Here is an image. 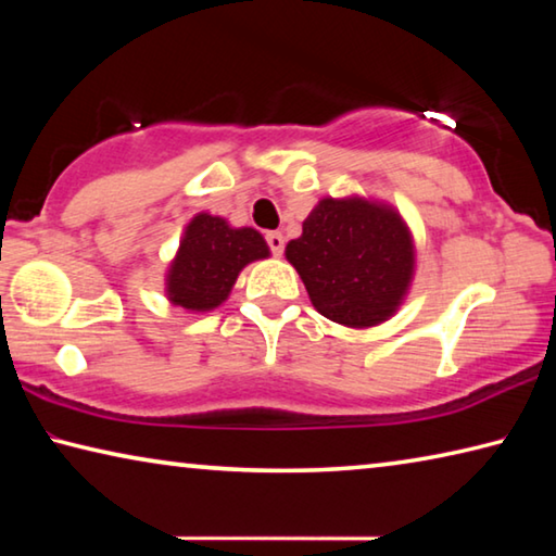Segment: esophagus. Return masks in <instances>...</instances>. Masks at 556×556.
Segmentation results:
<instances>
[{"label":"esophagus","mask_w":556,"mask_h":556,"mask_svg":"<svg viewBox=\"0 0 556 556\" xmlns=\"http://www.w3.org/2000/svg\"><path fill=\"white\" fill-rule=\"evenodd\" d=\"M267 244H269V250L279 257L281 252H285V235H281V232H267Z\"/></svg>","instance_id":"34e87169"}]
</instances>
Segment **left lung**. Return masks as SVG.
Listing matches in <instances>:
<instances>
[{"mask_svg": "<svg viewBox=\"0 0 556 556\" xmlns=\"http://www.w3.org/2000/svg\"><path fill=\"white\" fill-rule=\"evenodd\" d=\"M285 255L316 312L348 328L390 321L417 267L414 235L400 211L357 193L318 201Z\"/></svg>", "mask_w": 556, "mask_h": 556, "instance_id": "obj_1", "label": "left lung"}]
</instances>
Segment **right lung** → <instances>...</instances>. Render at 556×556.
<instances>
[{"instance_id": "obj_1", "label": "right lung", "mask_w": 556, "mask_h": 556, "mask_svg": "<svg viewBox=\"0 0 556 556\" xmlns=\"http://www.w3.org/2000/svg\"><path fill=\"white\" fill-rule=\"evenodd\" d=\"M269 244L255 228H235L220 215L195 213L164 275V294L184 312L205 314L225 304L250 262L267 260Z\"/></svg>"}]
</instances>
